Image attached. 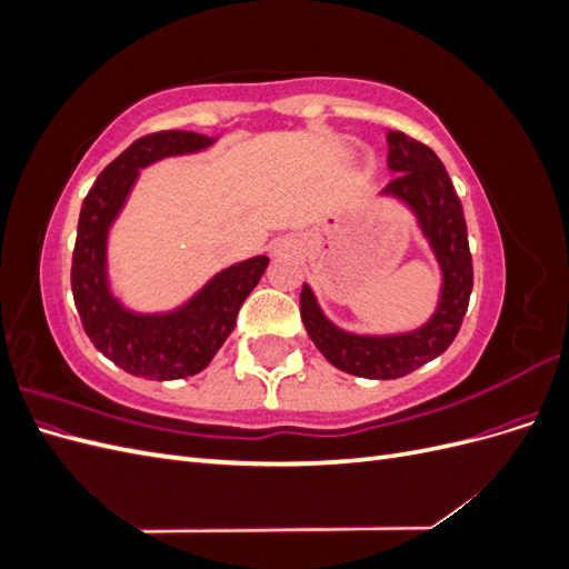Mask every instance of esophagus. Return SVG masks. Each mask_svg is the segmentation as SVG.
<instances>
[{"instance_id":"esophagus-1","label":"esophagus","mask_w":569,"mask_h":569,"mask_svg":"<svg viewBox=\"0 0 569 569\" xmlns=\"http://www.w3.org/2000/svg\"><path fill=\"white\" fill-rule=\"evenodd\" d=\"M299 251V244H297V239H291V237H282V239H278V242L272 244V253L274 256H291V253H297Z\"/></svg>"}]
</instances>
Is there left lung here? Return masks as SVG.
<instances>
[{"label":"left lung","mask_w":569,"mask_h":569,"mask_svg":"<svg viewBox=\"0 0 569 569\" xmlns=\"http://www.w3.org/2000/svg\"><path fill=\"white\" fill-rule=\"evenodd\" d=\"M387 168L396 176L380 197L401 201L416 216L432 249L441 284L437 308L420 327L391 335H358L335 325L311 284L301 289V320L318 351L343 372L368 380H396L441 356L456 339L472 291V256L462 203L437 153L412 137L387 132Z\"/></svg>","instance_id":"left-lung-1"}]
</instances>
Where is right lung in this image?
Listing matches in <instances>:
<instances>
[{"mask_svg": "<svg viewBox=\"0 0 569 569\" xmlns=\"http://www.w3.org/2000/svg\"><path fill=\"white\" fill-rule=\"evenodd\" d=\"M216 142L218 137L189 130L144 134L101 170L82 201L71 268L76 308L97 351L134 377L166 382L201 372L232 335L239 308L268 268V256L232 263L168 311H134L111 287L109 234L140 170Z\"/></svg>", "mask_w": 569, "mask_h": 569, "instance_id": "add662e5", "label": "right lung"}]
</instances>
